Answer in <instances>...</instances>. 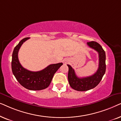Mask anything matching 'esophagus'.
Returning a JSON list of instances; mask_svg holds the SVG:
<instances>
[{"label": "esophagus", "mask_w": 121, "mask_h": 121, "mask_svg": "<svg viewBox=\"0 0 121 121\" xmlns=\"http://www.w3.org/2000/svg\"><path fill=\"white\" fill-rule=\"evenodd\" d=\"M63 62L64 63H67L68 62V60L67 59H64L63 60Z\"/></svg>", "instance_id": "obj_1"}]
</instances>
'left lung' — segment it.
Returning <instances> with one entry per match:
<instances>
[{
    "label": "left lung",
    "instance_id": "8db88e82",
    "mask_svg": "<svg viewBox=\"0 0 121 121\" xmlns=\"http://www.w3.org/2000/svg\"><path fill=\"white\" fill-rule=\"evenodd\" d=\"M87 44L99 53V68L96 72L89 77L78 78L72 67L67 65L69 68L68 79L69 85L72 88L79 91H85L95 87L100 83L106 72V54L101 46L95 41L87 42Z\"/></svg>",
    "mask_w": 121,
    "mask_h": 121
}]
</instances>
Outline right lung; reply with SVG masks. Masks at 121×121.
<instances>
[{"mask_svg":"<svg viewBox=\"0 0 121 121\" xmlns=\"http://www.w3.org/2000/svg\"><path fill=\"white\" fill-rule=\"evenodd\" d=\"M25 38L14 48L12 55L11 68L18 82L26 89L30 90H41L47 88L50 84L54 74L63 65L62 63L50 64L38 72H32L24 68L18 59V52L23 43L29 39Z\"/></svg>","mask_w":121,"mask_h":121,"instance_id":"1","label":"right lung"}]
</instances>
